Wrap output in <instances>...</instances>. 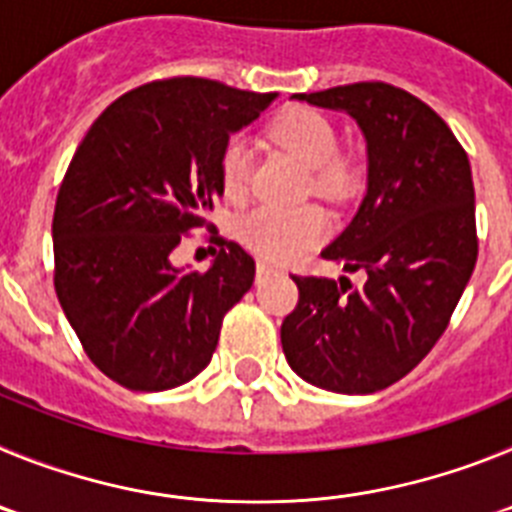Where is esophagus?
I'll return each mask as SVG.
<instances>
[{
	"instance_id": "obj_1",
	"label": "esophagus",
	"mask_w": 512,
	"mask_h": 512,
	"mask_svg": "<svg viewBox=\"0 0 512 512\" xmlns=\"http://www.w3.org/2000/svg\"><path fill=\"white\" fill-rule=\"evenodd\" d=\"M271 271H277V266L271 264V261H256V274H259V279L261 277H266V274H271Z\"/></svg>"
}]
</instances>
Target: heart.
<instances>
[{
	"instance_id": "1",
	"label": "heart",
	"mask_w": 512,
	"mask_h": 512,
	"mask_svg": "<svg viewBox=\"0 0 512 512\" xmlns=\"http://www.w3.org/2000/svg\"><path fill=\"white\" fill-rule=\"evenodd\" d=\"M277 146L295 153L312 169V187L323 194H341L351 182V164L338 153V133L325 115L307 107L287 110L269 125ZM251 179V148L233 138L220 153V187L228 197H241ZM328 233V217L320 207L259 205L238 223V235L253 251L271 259H297Z\"/></svg>"
}]
</instances>
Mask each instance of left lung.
<instances>
[{
	"label": "left lung",
	"instance_id": "left-lung-1",
	"mask_svg": "<svg viewBox=\"0 0 512 512\" xmlns=\"http://www.w3.org/2000/svg\"><path fill=\"white\" fill-rule=\"evenodd\" d=\"M356 120L366 138L359 212L320 256L346 277H292L300 300L282 323L289 366L341 395L395 384L449 325L477 264L474 184L467 151L436 112L405 89L359 81L295 94Z\"/></svg>",
	"mask_w": 512,
	"mask_h": 512
}]
</instances>
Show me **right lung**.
Listing matches in <instances>:
<instances>
[{
	"instance_id": "add662e5",
	"label": "right lung",
	"mask_w": 512,
	"mask_h": 512,
	"mask_svg": "<svg viewBox=\"0 0 512 512\" xmlns=\"http://www.w3.org/2000/svg\"><path fill=\"white\" fill-rule=\"evenodd\" d=\"M274 99L197 76L151 81L117 97L76 148L53 212V284L87 356L112 382L161 392L210 364L225 312L251 289L256 264L225 238L207 271L179 269L171 253L205 228L223 194L230 133Z\"/></svg>"
}]
</instances>
